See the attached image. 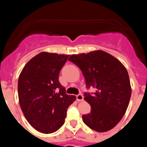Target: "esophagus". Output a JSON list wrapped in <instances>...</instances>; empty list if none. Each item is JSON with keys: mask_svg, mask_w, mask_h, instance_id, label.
Segmentation results:
<instances>
[{"mask_svg": "<svg viewBox=\"0 0 147 147\" xmlns=\"http://www.w3.org/2000/svg\"><path fill=\"white\" fill-rule=\"evenodd\" d=\"M76 99H77V101L82 102L84 100V97H83L82 94H78V95L76 96Z\"/></svg>", "mask_w": 147, "mask_h": 147, "instance_id": "1", "label": "esophagus"}]
</instances>
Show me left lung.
Returning <instances> with one entry per match:
<instances>
[{"instance_id": "1", "label": "left lung", "mask_w": 147, "mask_h": 147, "mask_svg": "<svg viewBox=\"0 0 147 147\" xmlns=\"http://www.w3.org/2000/svg\"><path fill=\"white\" fill-rule=\"evenodd\" d=\"M68 60L80 67L87 88L95 92L84 93L91 112L82 115L84 124L98 132L115 127L125 114L131 94L125 67L114 56L102 50L72 55Z\"/></svg>"}]
</instances>
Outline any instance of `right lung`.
<instances>
[{
  "mask_svg": "<svg viewBox=\"0 0 147 147\" xmlns=\"http://www.w3.org/2000/svg\"><path fill=\"white\" fill-rule=\"evenodd\" d=\"M69 56L42 52L29 60L19 76L22 112L30 124L44 134L55 132L64 124L67 109L76 100L65 93L58 80Z\"/></svg>",
  "mask_w": 147,
  "mask_h": 147,
  "instance_id": "right-lung-1",
  "label": "right lung"
}]
</instances>
